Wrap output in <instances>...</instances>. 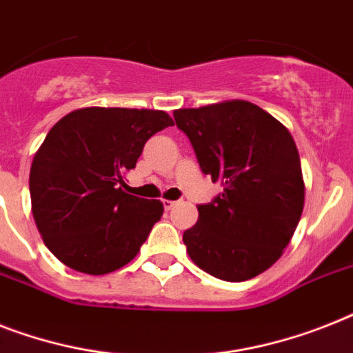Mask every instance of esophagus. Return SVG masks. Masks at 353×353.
I'll return each mask as SVG.
<instances>
[{"mask_svg": "<svg viewBox=\"0 0 353 353\" xmlns=\"http://www.w3.org/2000/svg\"><path fill=\"white\" fill-rule=\"evenodd\" d=\"M179 201H172V199H163V206H165V210H172L174 206L177 205Z\"/></svg>", "mask_w": 353, "mask_h": 353, "instance_id": "esophagus-1", "label": "esophagus"}]
</instances>
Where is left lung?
<instances>
[{
  "mask_svg": "<svg viewBox=\"0 0 353 353\" xmlns=\"http://www.w3.org/2000/svg\"><path fill=\"white\" fill-rule=\"evenodd\" d=\"M203 174L223 192L199 205L185 230L190 259L217 279L239 283L268 270L290 243L305 206V181L288 128L250 101L174 110Z\"/></svg>",
  "mask_w": 353,
  "mask_h": 353,
  "instance_id": "8db88e82",
  "label": "left lung"
}]
</instances>
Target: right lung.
<instances>
[{"instance_id": "obj_1", "label": "right lung", "mask_w": 353, "mask_h": 353, "mask_svg": "<svg viewBox=\"0 0 353 353\" xmlns=\"http://www.w3.org/2000/svg\"><path fill=\"white\" fill-rule=\"evenodd\" d=\"M167 112L77 108L48 130L30 167L32 216L63 265L105 276L137 256L163 203L123 190L145 143L172 127Z\"/></svg>"}]
</instances>
